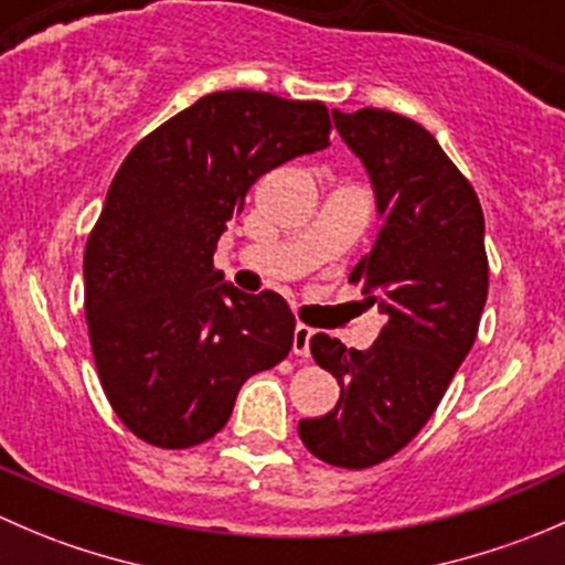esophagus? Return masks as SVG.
<instances>
[{
  "mask_svg": "<svg viewBox=\"0 0 565 565\" xmlns=\"http://www.w3.org/2000/svg\"><path fill=\"white\" fill-rule=\"evenodd\" d=\"M311 335H315V330H311L309 324L298 322V328H295V335H292V352H295V355H300V358L311 355V350H309Z\"/></svg>",
  "mask_w": 565,
  "mask_h": 565,
  "instance_id": "34e87169",
  "label": "esophagus"
}]
</instances>
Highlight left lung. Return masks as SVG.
<instances>
[{"instance_id":"1","label":"left lung","mask_w":565,"mask_h":565,"mask_svg":"<svg viewBox=\"0 0 565 565\" xmlns=\"http://www.w3.org/2000/svg\"><path fill=\"white\" fill-rule=\"evenodd\" d=\"M333 122L377 191L380 237L350 281L385 322L363 352L311 335L341 396L322 418L300 420L298 435L317 459L366 470L402 451L446 396L476 341L489 259L481 202L424 125L372 106L335 108Z\"/></svg>"}]
</instances>
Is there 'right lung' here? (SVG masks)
Masks as SVG:
<instances>
[{
    "label": "right lung",
    "mask_w": 565,
    "mask_h": 565,
    "mask_svg": "<svg viewBox=\"0 0 565 565\" xmlns=\"http://www.w3.org/2000/svg\"><path fill=\"white\" fill-rule=\"evenodd\" d=\"M328 134L319 100L224 89L158 125L117 169L84 248V311L108 404L139 440H210L250 374L289 355L287 300L221 284L213 254L250 185L324 150Z\"/></svg>",
    "instance_id": "obj_1"
}]
</instances>
